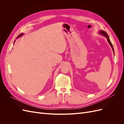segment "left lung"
I'll return each instance as SVG.
<instances>
[{
    "label": "left lung",
    "mask_w": 124,
    "mask_h": 124,
    "mask_svg": "<svg viewBox=\"0 0 124 124\" xmlns=\"http://www.w3.org/2000/svg\"><path fill=\"white\" fill-rule=\"evenodd\" d=\"M99 34H100V35H102V36H103L106 37L107 39V40H108V43H109L110 45L111 46V47H112V50H113V51L114 55V51L113 46H112V44L111 43V41H110V39H109V37H108V35L107 34V33L106 31H99Z\"/></svg>",
    "instance_id": "obj_1"
}]
</instances>
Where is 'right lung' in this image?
I'll return each instance as SVG.
<instances>
[{
	"mask_svg": "<svg viewBox=\"0 0 124 124\" xmlns=\"http://www.w3.org/2000/svg\"><path fill=\"white\" fill-rule=\"evenodd\" d=\"M23 35H24V33H21V34H20L19 36H17V38H16V39H17V38H19V37H22V36H23ZM15 41H16V40L14 41V43H15Z\"/></svg>",
	"mask_w": 124,
	"mask_h": 124,
	"instance_id": "add662e5",
	"label": "right lung"
}]
</instances>
